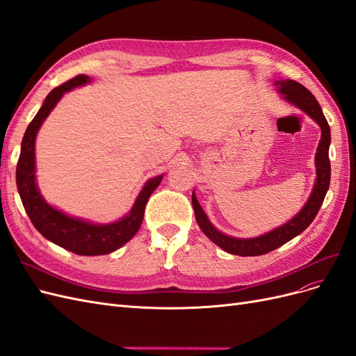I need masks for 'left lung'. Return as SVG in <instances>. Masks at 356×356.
<instances>
[{
    "label": "left lung",
    "instance_id": "obj_1",
    "mask_svg": "<svg viewBox=\"0 0 356 356\" xmlns=\"http://www.w3.org/2000/svg\"><path fill=\"white\" fill-rule=\"evenodd\" d=\"M275 84L277 86V90L282 95V98L285 101L298 106L300 110H303L306 114H309L321 126V131H322L321 141L315 156V165H316L315 187L312 190V195L306 202L303 209H301L294 218H291L288 222L281 225V227L251 239L233 238V236H227L215 229L211 224V221L208 220L207 213H204V211L202 209L200 203L195 196V193H193L191 202H193V209H195L199 227L215 245H218L225 252H230L233 255H242V257L264 255L267 252L276 250V248L282 246L293 238H296V236H298L301 232H305L310 225V222L315 220L330 187L331 165H330L328 149L331 143V132H330L327 118L324 113H322L316 98L305 88L303 84H300L294 80H289V79L277 80L275 81Z\"/></svg>",
    "mask_w": 356,
    "mask_h": 356
}]
</instances>
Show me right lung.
<instances>
[{"label":"right lung","mask_w":356,"mask_h":356,"mask_svg":"<svg viewBox=\"0 0 356 356\" xmlns=\"http://www.w3.org/2000/svg\"><path fill=\"white\" fill-rule=\"evenodd\" d=\"M88 75H77L67 83L53 89L41 108L28 124L26 132L20 147V156L16 168V184L24 208L34 227L50 242L62 246L79 255H104L110 254L126 242L131 241L139 230L144 220L145 204L152 193L159 187L163 175L154 177L139 193L134 207L126 217L111 224H93L81 218H74L63 213L42 199L35 184V138L38 129L50 111L65 92L72 90L77 86L89 83Z\"/></svg>","instance_id":"obj_1"}]
</instances>
